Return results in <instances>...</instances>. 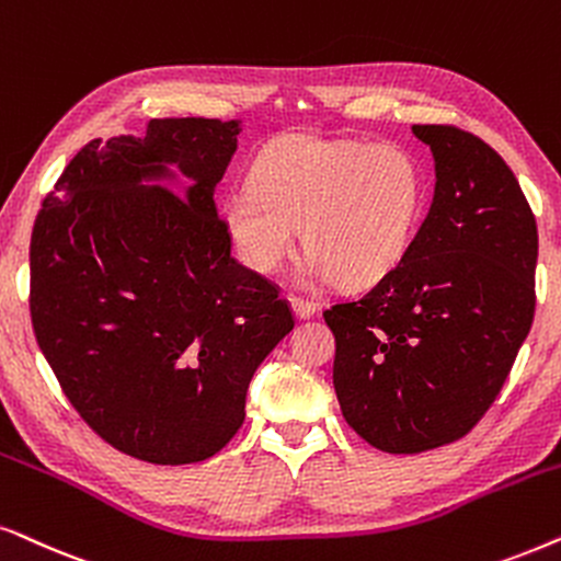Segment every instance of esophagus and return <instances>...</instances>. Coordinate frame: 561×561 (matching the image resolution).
Wrapping results in <instances>:
<instances>
[{"mask_svg": "<svg viewBox=\"0 0 561 561\" xmlns=\"http://www.w3.org/2000/svg\"><path fill=\"white\" fill-rule=\"evenodd\" d=\"M289 302H293L295 316L300 320H308L318 312V305L310 302V300H302V297H289Z\"/></svg>", "mask_w": 561, "mask_h": 561, "instance_id": "obj_1", "label": "esophagus"}]
</instances>
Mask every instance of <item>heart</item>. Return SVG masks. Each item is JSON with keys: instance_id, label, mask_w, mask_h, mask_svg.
<instances>
[{"instance_id": "b5f03b06", "label": "heart", "mask_w": 561, "mask_h": 561, "mask_svg": "<svg viewBox=\"0 0 561 561\" xmlns=\"http://www.w3.org/2000/svg\"><path fill=\"white\" fill-rule=\"evenodd\" d=\"M425 182L394 144L287 136L251 171V186L222 199V228L253 272H274L302 228L308 274L351 287L390 274L421 222Z\"/></svg>"}]
</instances>
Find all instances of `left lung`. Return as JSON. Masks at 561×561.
Here are the masks:
<instances>
[{"instance_id":"obj_1","label":"left lung","mask_w":561,"mask_h":561,"mask_svg":"<svg viewBox=\"0 0 561 561\" xmlns=\"http://www.w3.org/2000/svg\"><path fill=\"white\" fill-rule=\"evenodd\" d=\"M436 190L400 264L323 312L333 387L364 442L417 454L467 436L503 390L536 310L539 230L511 167L457 125H413Z\"/></svg>"}]
</instances>
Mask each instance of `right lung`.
Masks as SVG:
<instances>
[{"instance_id":"obj_1","label":"right lung","mask_w":561,"mask_h":561,"mask_svg":"<svg viewBox=\"0 0 561 561\" xmlns=\"http://www.w3.org/2000/svg\"><path fill=\"white\" fill-rule=\"evenodd\" d=\"M238 133V119L163 117L146 138L89 140L30 236L37 346L89 428L151 465L218 454L253 371L295 328L279 287L230 256L215 207ZM169 162L190 191L139 186Z\"/></svg>"}]
</instances>
